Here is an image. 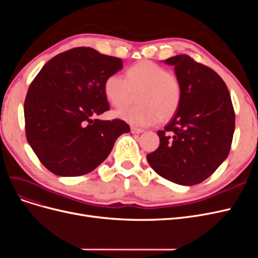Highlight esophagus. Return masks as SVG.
I'll use <instances>...</instances> for the list:
<instances>
[{
	"label": "esophagus",
	"instance_id": "obj_1",
	"mask_svg": "<svg viewBox=\"0 0 258 258\" xmlns=\"http://www.w3.org/2000/svg\"><path fill=\"white\" fill-rule=\"evenodd\" d=\"M130 130H131V134H142V132L144 131L143 129L137 128V127H131Z\"/></svg>",
	"mask_w": 258,
	"mask_h": 258
}]
</instances>
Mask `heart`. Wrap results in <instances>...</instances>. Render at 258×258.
I'll return each mask as SVG.
<instances>
[{
	"mask_svg": "<svg viewBox=\"0 0 258 258\" xmlns=\"http://www.w3.org/2000/svg\"><path fill=\"white\" fill-rule=\"evenodd\" d=\"M104 95L113 106L126 105L138 93L136 106L115 111L118 118L138 127L167 121L177 112L182 101V86L177 77L152 61H140L130 67L126 79L118 73L108 75L103 83Z\"/></svg>",
	"mask_w": 258,
	"mask_h": 258,
	"instance_id": "heart-1",
	"label": "heart"
}]
</instances>
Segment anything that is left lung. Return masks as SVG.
Wrapping results in <instances>:
<instances>
[{"instance_id":"obj_1","label":"left lung","mask_w":258,"mask_h":258,"mask_svg":"<svg viewBox=\"0 0 258 258\" xmlns=\"http://www.w3.org/2000/svg\"><path fill=\"white\" fill-rule=\"evenodd\" d=\"M182 86L173 118L157 134V150L146 156L163 178L191 186L208 178L227 158L235 132V111L227 86L212 69L187 54L165 60Z\"/></svg>"}]
</instances>
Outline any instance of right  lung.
Instances as JSON below:
<instances>
[{
	"mask_svg": "<svg viewBox=\"0 0 258 258\" xmlns=\"http://www.w3.org/2000/svg\"><path fill=\"white\" fill-rule=\"evenodd\" d=\"M122 60L90 47H77L50 59L31 83L25 100L27 140L50 172L79 176L91 172L130 127L121 119L93 117L110 110L106 77Z\"/></svg>",
	"mask_w": 258,
	"mask_h": 258,
	"instance_id": "add662e5",
	"label": "right lung"
}]
</instances>
